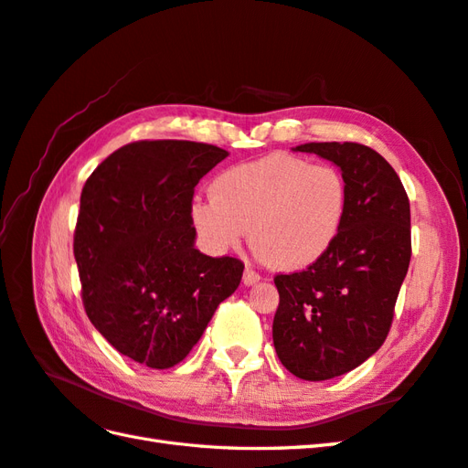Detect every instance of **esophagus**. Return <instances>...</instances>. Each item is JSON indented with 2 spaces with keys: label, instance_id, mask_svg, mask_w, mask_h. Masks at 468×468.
<instances>
[{
  "label": "esophagus",
  "instance_id": "obj_1",
  "mask_svg": "<svg viewBox=\"0 0 468 468\" xmlns=\"http://www.w3.org/2000/svg\"><path fill=\"white\" fill-rule=\"evenodd\" d=\"M242 282L246 283V286H254V283H258V282H260V273H256L252 268H248V266H246V270H244V276H242Z\"/></svg>",
  "mask_w": 468,
  "mask_h": 468
}]
</instances>
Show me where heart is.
<instances>
[{
	"label": "heart",
	"mask_w": 468,
	"mask_h": 468,
	"mask_svg": "<svg viewBox=\"0 0 468 468\" xmlns=\"http://www.w3.org/2000/svg\"><path fill=\"white\" fill-rule=\"evenodd\" d=\"M347 207L349 188L339 168L271 153L216 176L212 198L192 202L190 220L212 254L232 252L250 228L261 260L295 271L332 250Z\"/></svg>",
	"instance_id": "obj_1"
}]
</instances>
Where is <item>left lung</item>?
Returning <instances> with one entry per match:
<instances>
[{
	"instance_id": "obj_1",
	"label": "left lung",
	"mask_w": 468,
	"mask_h": 468,
	"mask_svg": "<svg viewBox=\"0 0 468 468\" xmlns=\"http://www.w3.org/2000/svg\"><path fill=\"white\" fill-rule=\"evenodd\" d=\"M344 173L349 207L329 252L303 271L273 278L280 305L271 335L282 366L305 381L359 367L389 334L411 260V210L393 166L357 143H305Z\"/></svg>"
}]
</instances>
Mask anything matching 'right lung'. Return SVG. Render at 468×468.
I'll return each instance as SVG.
<instances>
[{"mask_svg":"<svg viewBox=\"0 0 468 468\" xmlns=\"http://www.w3.org/2000/svg\"><path fill=\"white\" fill-rule=\"evenodd\" d=\"M228 151L192 141H141L107 156L81 192L73 252L85 312L129 359L168 369L185 359L244 264L197 250L190 207Z\"/></svg>","mask_w":468,"mask_h":468,"instance_id":"add662e5","label":"right lung"}]
</instances>
